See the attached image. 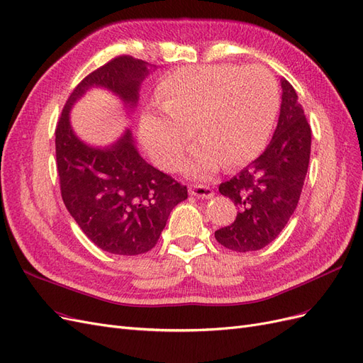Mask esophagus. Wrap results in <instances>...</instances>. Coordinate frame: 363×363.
<instances>
[{
    "instance_id": "34e87169",
    "label": "esophagus",
    "mask_w": 363,
    "mask_h": 363,
    "mask_svg": "<svg viewBox=\"0 0 363 363\" xmlns=\"http://www.w3.org/2000/svg\"><path fill=\"white\" fill-rule=\"evenodd\" d=\"M189 191L194 196H199V199H211V196H213V189L206 184H192Z\"/></svg>"
}]
</instances>
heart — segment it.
I'll use <instances>...</instances> for the list:
<instances>
[{
    "label": "heart",
    "mask_w": 363,
    "mask_h": 363,
    "mask_svg": "<svg viewBox=\"0 0 363 363\" xmlns=\"http://www.w3.org/2000/svg\"><path fill=\"white\" fill-rule=\"evenodd\" d=\"M157 103L164 115L150 112L140 121V139L150 156L163 169H179L195 129L204 148L191 172L206 175L219 163L236 168L265 145L279 112V86L259 67L206 65L164 77Z\"/></svg>",
    "instance_id": "1"
}]
</instances>
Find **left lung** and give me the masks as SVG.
I'll return each mask as SVG.
<instances>
[{"instance_id":"left-lung-1","label":"left lung","mask_w":363,"mask_h":363,"mask_svg":"<svg viewBox=\"0 0 363 363\" xmlns=\"http://www.w3.org/2000/svg\"><path fill=\"white\" fill-rule=\"evenodd\" d=\"M281 89L279 124L269 145L247 168L219 184V192L239 208L232 224L215 232L218 242L232 251H257L271 244L300 200L312 130L292 84L281 80Z\"/></svg>"}]
</instances>
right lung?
<instances>
[{
  "label": "right lung",
  "instance_id": "add662e5",
  "mask_svg": "<svg viewBox=\"0 0 363 363\" xmlns=\"http://www.w3.org/2000/svg\"><path fill=\"white\" fill-rule=\"evenodd\" d=\"M147 62L116 56L74 87L56 127L62 200L83 233L101 250L136 256L156 247L172 208L188 188L139 156L131 133L106 150L87 147L72 133L69 108L91 86H103L135 106Z\"/></svg>",
  "mask_w": 363,
  "mask_h": 363
}]
</instances>
